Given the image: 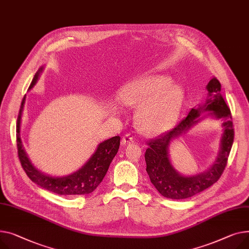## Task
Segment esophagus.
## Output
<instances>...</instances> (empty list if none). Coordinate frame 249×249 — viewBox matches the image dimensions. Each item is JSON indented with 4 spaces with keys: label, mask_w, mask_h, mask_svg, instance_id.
Returning a JSON list of instances; mask_svg holds the SVG:
<instances>
[{
    "label": "esophagus",
    "mask_w": 249,
    "mask_h": 249,
    "mask_svg": "<svg viewBox=\"0 0 249 249\" xmlns=\"http://www.w3.org/2000/svg\"><path fill=\"white\" fill-rule=\"evenodd\" d=\"M131 142H133V137H132L130 134L124 135L123 138H122V140H121V144H122V145H126V144L131 143Z\"/></svg>",
    "instance_id": "1"
}]
</instances>
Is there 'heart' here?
I'll list each match as a JSON object with an SVG mask.
<instances>
[{
  "label": "heart",
  "instance_id": "b5f03b06",
  "mask_svg": "<svg viewBox=\"0 0 249 249\" xmlns=\"http://www.w3.org/2000/svg\"><path fill=\"white\" fill-rule=\"evenodd\" d=\"M170 84L168 77L150 76L129 83L119 93L123 106L137 108L136 123L147 134L168 130L178 117L184 92Z\"/></svg>",
  "mask_w": 249,
  "mask_h": 249
}]
</instances>
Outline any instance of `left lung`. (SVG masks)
Listing matches in <instances>:
<instances>
[{
	"instance_id": "8db88e82",
	"label": "left lung",
	"mask_w": 249,
	"mask_h": 249,
	"mask_svg": "<svg viewBox=\"0 0 249 249\" xmlns=\"http://www.w3.org/2000/svg\"><path fill=\"white\" fill-rule=\"evenodd\" d=\"M208 91L205 103L198 108H192L184 119H182L173 129L160 134L147 142L149 146L145 152L146 171L151 183L158 192L170 199H186L210 187L217 182L222 175L234 139V129L231 112L221 95L220 82L213 78L206 86ZM211 110L209 113L224 121V134L221 142L219 156L213 166L206 173L194 177L179 175L171 165L168 155V146L176 137L184 133L196 123L202 111Z\"/></svg>"
}]
</instances>
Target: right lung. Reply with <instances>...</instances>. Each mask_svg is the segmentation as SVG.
<instances>
[{
	"instance_id": "obj_1",
	"label": "right lung",
	"mask_w": 249,
	"mask_h": 249,
	"mask_svg": "<svg viewBox=\"0 0 249 249\" xmlns=\"http://www.w3.org/2000/svg\"><path fill=\"white\" fill-rule=\"evenodd\" d=\"M42 70L43 68L39 69L35 74L29 89L34 87ZM24 104L25 97L22 100L18 119H17V148H18V156L21 165L28 177L42 188L60 195H87L93 192L101 183V181L108 171L110 163L118 152L120 137L115 136L99 144L97 150L88 160V162L75 173L62 177L46 175L34 167V165L29 160L22 145L20 126Z\"/></svg>"
}]
</instances>
